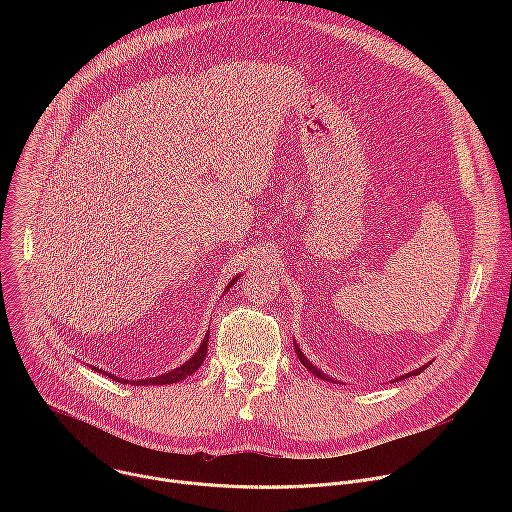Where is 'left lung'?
Returning a JSON list of instances; mask_svg holds the SVG:
<instances>
[{"label": "left lung", "mask_w": 512, "mask_h": 512, "mask_svg": "<svg viewBox=\"0 0 512 512\" xmlns=\"http://www.w3.org/2000/svg\"><path fill=\"white\" fill-rule=\"evenodd\" d=\"M294 348H296V354H298V358H300V362L304 364V367L312 373V375H316L318 379H324V381H332L334 383V379L332 377H328L326 373H322L320 369H316L314 364L308 360V356H304V352L300 350V346L296 344V340H294ZM427 369V364H423V367H419V369H415V371H411V373H407V375H401V377H397V379H393V383H397V381H403V379H407V377H417V375H421L423 371Z\"/></svg>", "instance_id": "1"}]
</instances>
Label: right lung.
I'll return each instance as SVG.
<instances>
[{
    "mask_svg": "<svg viewBox=\"0 0 512 512\" xmlns=\"http://www.w3.org/2000/svg\"><path fill=\"white\" fill-rule=\"evenodd\" d=\"M241 275H237V277H233L231 281H229V285H227V289L225 291H229L233 285H235V281L239 279ZM206 350H208V332H206V336H204V340L200 342V346H198V350L184 362V364H180L178 369H174V371H168V373H162V375H158V377H150V379H139V381H131V385H172V383H178V381H182V379H186V377H190L192 373H196L198 369H200V364L204 362V356H206ZM95 371H99L101 373V369H95ZM107 377H111L113 381H123V383H129L127 379H121V377H115V375H111V373H105Z\"/></svg>",
    "mask_w": 512,
    "mask_h": 512,
    "instance_id": "add662e5",
    "label": "right lung"
}]
</instances>
